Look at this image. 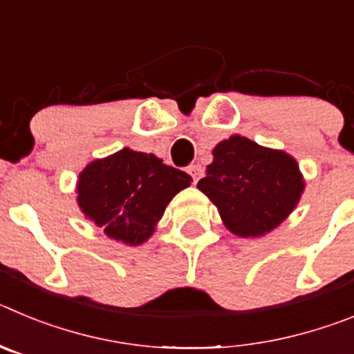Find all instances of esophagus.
<instances>
[{
    "label": "esophagus",
    "instance_id": "34e87169",
    "mask_svg": "<svg viewBox=\"0 0 354 354\" xmlns=\"http://www.w3.org/2000/svg\"><path fill=\"white\" fill-rule=\"evenodd\" d=\"M187 174L193 177V183H198V179L204 175V168L200 167V165H192V167L187 168Z\"/></svg>",
    "mask_w": 354,
    "mask_h": 354
}]
</instances>
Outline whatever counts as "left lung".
Instances as JSON below:
<instances>
[{
    "mask_svg": "<svg viewBox=\"0 0 354 354\" xmlns=\"http://www.w3.org/2000/svg\"><path fill=\"white\" fill-rule=\"evenodd\" d=\"M196 187L218 207L230 232L262 237L296 209L305 179L290 154L232 134L212 149V162Z\"/></svg>",
    "mask_w": 354,
    "mask_h": 354,
    "instance_id": "obj_1",
    "label": "left lung"
}]
</instances>
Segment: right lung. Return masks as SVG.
Segmentation results:
<instances>
[{"label":"right lung","mask_w":354,"mask_h":354,"mask_svg":"<svg viewBox=\"0 0 354 354\" xmlns=\"http://www.w3.org/2000/svg\"><path fill=\"white\" fill-rule=\"evenodd\" d=\"M192 180L158 156L126 147L84 167L76 200L81 212L104 228L109 239L138 246L156 232L170 200Z\"/></svg>","instance_id":"add662e5"}]
</instances>
